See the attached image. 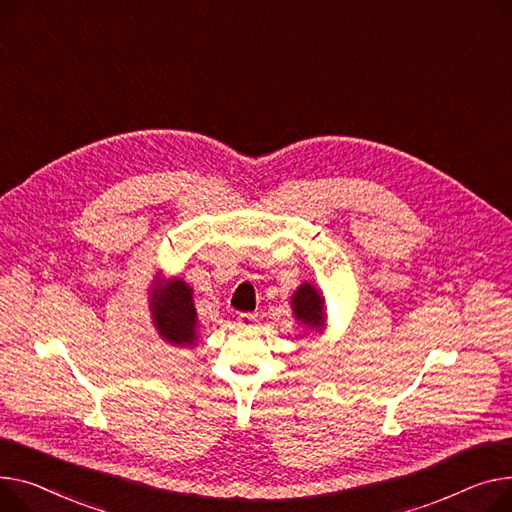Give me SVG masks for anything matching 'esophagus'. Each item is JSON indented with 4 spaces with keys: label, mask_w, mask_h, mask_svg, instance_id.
<instances>
[{
    "label": "esophagus",
    "mask_w": 512,
    "mask_h": 512,
    "mask_svg": "<svg viewBox=\"0 0 512 512\" xmlns=\"http://www.w3.org/2000/svg\"><path fill=\"white\" fill-rule=\"evenodd\" d=\"M253 323H255V315L253 313H241V315H238V327L249 329V327H253Z\"/></svg>",
    "instance_id": "esophagus-1"
}]
</instances>
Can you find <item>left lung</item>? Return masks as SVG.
I'll return each instance as SVG.
<instances>
[{"instance_id":"left-lung-1","label":"left lung","mask_w":512,"mask_h":512,"mask_svg":"<svg viewBox=\"0 0 512 512\" xmlns=\"http://www.w3.org/2000/svg\"><path fill=\"white\" fill-rule=\"evenodd\" d=\"M325 298L313 284H300V288L292 294V313L294 319L304 327L321 331L325 325Z\"/></svg>"}]
</instances>
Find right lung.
Returning <instances> with one entry per match:
<instances>
[{"label": "right lung", "instance_id": "1", "mask_svg": "<svg viewBox=\"0 0 512 512\" xmlns=\"http://www.w3.org/2000/svg\"><path fill=\"white\" fill-rule=\"evenodd\" d=\"M150 296L160 337L175 346H193L197 342V313L189 284L179 278L164 284L158 278Z\"/></svg>", "mask_w": 512, "mask_h": 512}]
</instances>
